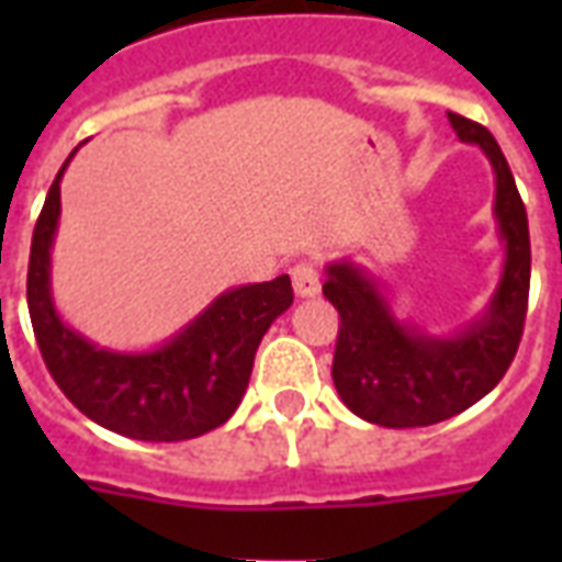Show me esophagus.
I'll use <instances>...</instances> for the list:
<instances>
[{"label":"esophagus","instance_id":"obj_1","mask_svg":"<svg viewBox=\"0 0 562 562\" xmlns=\"http://www.w3.org/2000/svg\"><path fill=\"white\" fill-rule=\"evenodd\" d=\"M292 282H294V294L297 297H316L318 289H322V280H318V268L316 261H297L292 268Z\"/></svg>","mask_w":562,"mask_h":562}]
</instances>
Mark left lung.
I'll use <instances>...</instances> for the list:
<instances>
[{"mask_svg": "<svg viewBox=\"0 0 562 562\" xmlns=\"http://www.w3.org/2000/svg\"><path fill=\"white\" fill-rule=\"evenodd\" d=\"M448 123L460 140L479 144L494 165V213L506 265L484 316L451 337L403 325L364 270L349 261L328 265L322 292L340 313L330 376L340 401L379 427H427L470 409L506 376L524 334L530 297L527 210L494 135L451 111Z\"/></svg>", "mask_w": 562, "mask_h": 562, "instance_id": "obj_1", "label": "left lung"}]
</instances>
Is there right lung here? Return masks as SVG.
Instances as JSON below:
<instances>
[{"instance_id": "add662e5", "label": "right lung", "mask_w": 562, "mask_h": 562, "mask_svg": "<svg viewBox=\"0 0 562 562\" xmlns=\"http://www.w3.org/2000/svg\"><path fill=\"white\" fill-rule=\"evenodd\" d=\"M66 165L44 198L26 273L32 330L50 376L87 418L128 439L180 442L220 427L244 401L258 342L292 306L289 273L220 294L153 352L99 349L68 328L50 297V246Z\"/></svg>"}]
</instances>
